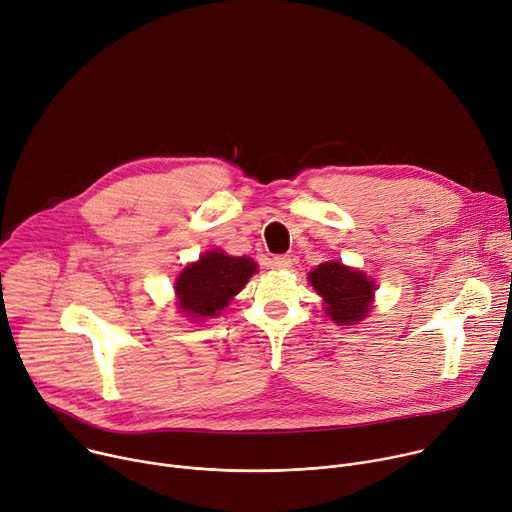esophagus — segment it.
Instances as JSON below:
<instances>
[{
    "instance_id": "34e87169",
    "label": "esophagus",
    "mask_w": 512,
    "mask_h": 512,
    "mask_svg": "<svg viewBox=\"0 0 512 512\" xmlns=\"http://www.w3.org/2000/svg\"><path fill=\"white\" fill-rule=\"evenodd\" d=\"M268 264L274 270H287V268H291L293 260H291V256H274V258H270Z\"/></svg>"
}]
</instances>
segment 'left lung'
Wrapping results in <instances>:
<instances>
[{
  "instance_id": "obj_1",
  "label": "left lung",
  "mask_w": 512,
  "mask_h": 512,
  "mask_svg": "<svg viewBox=\"0 0 512 512\" xmlns=\"http://www.w3.org/2000/svg\"><path fill=\"white\" fill-rule=\"evenodd\" d=\"M307 278L323 297L325 313L333 323L354 325L370 313L376 285L364 272L331 260L319 264Z\"/></svg>"
}]
</instances>
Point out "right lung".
<instances>
[{
    "label": "right lung",
    "mask_w": 512,
    "mask_h": 512,
    "mask_svg": "<svg viewBox=\"0 0 512 512\" xmlns=\"http://www.w3.org/2000/svg\"><path fill=\"white\" fill-rule=\"evenodd\" d=\"M256 262L246 256H227L221 250L205 252L177 276L175 293L181 313L191 321L217 317L256 272Z\"/></svg>",
    "instance_id": "1"
}]
</instances>
